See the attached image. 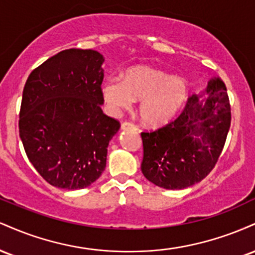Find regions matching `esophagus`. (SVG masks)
<instances>
[{"mask_svg":"<svg viewBox=\"0 0 255 255\" xmlns=\"http://www.w3.org/2000/svg\"><path fill=\"white\" fill-rule=\"evenodd\" d=\"M121 129H124V130H126V129H136V126L130 121H125L124 124L121 125Z\"/></svg>","mask_w":255,"mask_h":255,"instance_id":"1","label":"esophagus"}]
</instances>
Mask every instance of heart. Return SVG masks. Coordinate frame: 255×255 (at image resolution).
Here are the masks:
<instances>
[{"label": "heart", "instance_id": "obj_1", "mask_svg": "<svg viewBox=\"0 0 255 255\" xmlns=\"http://www.w3.org/2000/svg\"><path fill=\"white\" fill-rule=\"evenodd\" d=\"M102 97L113 113L129 108L140 99L142 121L151 126L169 122L188 97V86L181 79L148 66H134L122 74V81L110 79L102 86Z\"/></svg>", "mask_w": 255, "mask_h": 255}]
</instances>
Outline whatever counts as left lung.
Instances as JSON below:
<instances>
[{"label":"left lung","mask_w":255,"mask_h":255,"mask_svg":"<svg viewBox=\"0 0 255 255\" xmlns=\"http://www.w3.org/2000/svg\"><path fill=\"white\" fill-rule=\"evenodd\" d=\"M207 98L189 96L182 113L154 130L141 131V171L158 187L183 189L204 180L215 168L231 122L227 87L213 77Z\"/></svg>","instance_id":"1"}]
</instances>
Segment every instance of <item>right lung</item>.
<instances>
[{
  "instance_id": "right-lung-1",
  "label": "right lung",
  "mask_w": 255,
  "mask_h": 255,
  "mask_svg": "<svg viewBox=\"0 0 255 255\" xmlns=\"http://www.w3.org/2000/svg\"><path fill=\"white\" fill-rule=\"evenodd\" d=\"M104 58L92 49H67L26 80L19 133L26 156L51 186L83 189L107 164L108 145L121 127L101 104Z\"/></svg>"
}]
</instances>
